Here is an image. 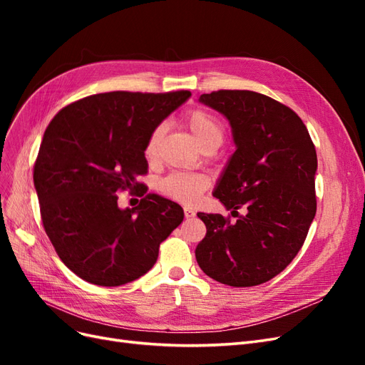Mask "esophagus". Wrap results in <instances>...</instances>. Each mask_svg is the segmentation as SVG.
<instances>
[{"label":"esophagus","mask_w":365,"mask_h":365,"mask_svg":"<svg viewBox=\"0 0 365 365\" xmlns=\"http://www.w3.org/2000/svg\"><path fill=\"white\" fill-rule=\"evenodd\" d=\"M184 216L187 219H192V217H195V212L192 208H184Z\"/></svg>","instance_id":"1"}]
</instances>
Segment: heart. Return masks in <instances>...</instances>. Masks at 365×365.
Here are the masks:
<instances>
[{
  "label": "heart",
  "instance_id": "heart-1",
  "mask_svg": "<svg viewBox=\"0 0 365 365\" xmlns=\"http://www.w3.org/2000/svg\"><path fill=\"white\" fill-rule=\"evenodd\" d=\"M185 125L190 129L192 135L201 148L207 145L220 146L224 141L225 129L220 120L205 109H193L185 114ZM163 134V126H157L152 130L145 148V157L150 161L155 158L158 140ZM208 180L204 175L173 172L165 176L160 182V190L170 200L185 205H193L201 195L207 190Z\"/></svg>",
  "mask_w": 365,
  "mask_h": 365
}]
</instances>
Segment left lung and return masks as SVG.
Instances as JSON below:
<instances>
[{"label":"left lung","mask_w":365,"mask_h":365,"mask_svg":"<svg viewBox=\"0 0 365 365\" xmlns=\"http://www.w3.org/2000/svg\"><path fill=\"white\" fill-rule=\"evenodd\" d=\"M200 102L227 117L236 145L213 196L244 215L230 224L197 213L207 227L197 264L235 288L262 284L292 262L315 217V146L302 118L268 96L219 90Z\"/></svg>","instance_id":"8db88e82"}]
</instances>
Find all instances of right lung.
Listing matches in <instances>:
<instances>
[{
    "label": "right lung",
    "instance_id": "add662e5",
    "mask_svg": "<svg viewBox=\"0 0 365 365\" xmlns=\"http://www.w3.org/2000/svg\"><path fill=\"white\" fill-rule=\"evenodd\" d=\"M192 96L113 91L81 98L50 121L33 168L43 230L76 275L120 286L145 275L182 208L137 181L148 173L152 130ZM142 197L120 209L116 193Z\"/></svg>",
    "mask_w": 365,
    "mask_h": 365
}]
</instances>
